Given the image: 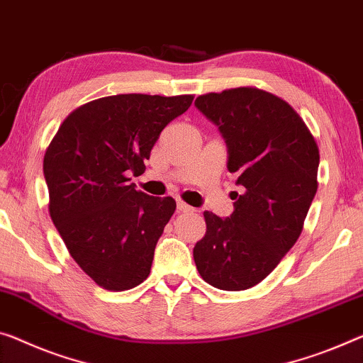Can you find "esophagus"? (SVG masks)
Listing matches in <instances>:
<instances>
[{
  "label": "esophagus",
  "instance_id": "34e87169",
  "mask_svg": "<svg viewBox=\"0 0 363 363\" xmlns=\"http://www.w3.org/2000/svg\"><path fill=\"white\" fill-rule=\"evenodd\" d=\"M177 206H178V211H182V213H193V211H194L191 206L186 204L185 201H182V199H178Z\"/></svg>",
  "mask_w": 363,
  "mask_h": 363
}]
</instances>
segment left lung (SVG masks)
Returning a JSON list of instances; mask_svg holds the SVG:
<instances>
[{"label":"left lung","instance_id":"left-lung-1","mask_svg":"<svg viewBox=\"0 0 363 363\" xmlns=\"http://www.w3.org/2000/svg\"><path fill=\"white\" fill-rule=\"evenodd\" d=\"M227 144L233 193L230 217L204 213L206 235L193 248L201 277L220 291H245L279 264L302 233L318 188L320 152L286 100L256 87L194 100Z\"/></svg>","mask_w":363,"mask_h":363}]
</instances>
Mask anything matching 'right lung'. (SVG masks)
Returning <instances> with one entry per match:
<instances>
[{
	"label": "right lung",
	"mask_w": 363,
	"mask_h": 363,
	"mask_svg": "<svg viewBox=\"0 0 363 363\" xmlns=\"http://www.w3.org/2000/svg\"><path fill=\"white\" fill-rule=\"evenodd\" d=\"M191 102L193 96L102 97L72 111L50 143V217L72 259L107 291H128L149 276L177 203L138 191L130 175L144 174L160 133Z\"/></svg>",
	"instance_id": "1"
}]
</instances>
